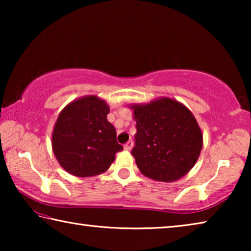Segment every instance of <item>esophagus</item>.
I'll use <instances>...</instances> for the list:
<instances>
[{"label": "esophagus", "instance_id": "34e87169", "mask_svg": "<svg viewBox=\"0 0 251 251\" xmlns=\"http://www.w3.org/2000/svg\"><path fill=\"white\" fill-rule=\"evenodd\" d=\"M133 146H134V143H133V141H128L127 142L125 145H124V148L126 151H130L131 148H133Z\"/></svg>", "mask_w": 251, "mask_h": 251}]
</instances>
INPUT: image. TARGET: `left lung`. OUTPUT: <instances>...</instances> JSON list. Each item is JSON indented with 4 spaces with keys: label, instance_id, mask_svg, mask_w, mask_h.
<instances>
[{
    "label": "left lung",
    "instance_id": "1",
    "mask_svg": "<svg viewBox=\"0 0 251 251\" xmlns=\"http://www.w3.org/2000/svg\"><path fill=\"white\" fill-rule=\"evenodd\" d=\"M131 108L137 131L130 152L143 175L158 181L185 176L202 147L201 131L190 110L171 99Z\"/></svg>",
    "mask_w": 251,
    "mask_h": 251
}]
</instances>
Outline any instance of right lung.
I'll return each instance as SVG.
<instances>
[{
  "mask_svg": "<svg viewBox=\"0 0 251 251\" xmlns=\"http://www.w3.org/2000/svg\"><path fill=\"white\" fill-rule=\"evenodd\" d=\"M108 106L96 96H86L62 110L54 126V155L66 172L77 177L104 173L123 146L107 121Z\"/></svg>",
  "mask_w": 251,
  "mask_h": 251,
  "instance_id": "obj_1",
  "label": "right lung"
}]
</instances>
